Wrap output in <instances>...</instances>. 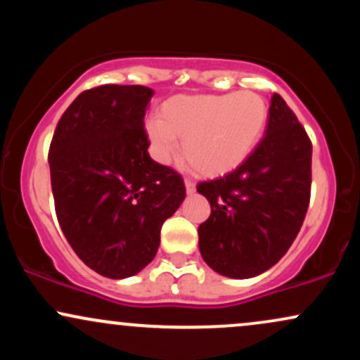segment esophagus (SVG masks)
Segmentation results:
<instances>
[{"label": "esophagus", "instance_id": "obj_1", "mask_svg": "<svg viewBox=\"0 0 360 360\" xmlns=\"http://www.w3.org/2000/svg\"><path fill=\"white\" fill-rule=\"evenodd\" d=\"M184 186H186V193H188V194H193L194 191H196V184H194L191 179H186Z\"/></svg>", "mask_w": 360, "mask_h": 360}]
</instances>
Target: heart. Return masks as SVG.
<instances>
[{"mask_svg":"<svg viewBox=\"0 0 360 360\" xmlns=\"http://www.w3.org/2000/svg\"><path fill=\"white\" fill-rule=\"evenodd\" d=\"M269 123V106L252 91L229 94H177L160 106V117L143 123L150 150L167 162L179 140L198 174L220 177L240 167L259 147Z\"/></svg>","mask_w":360,"mask_h":360,"instance_id":"obj_1","label":"heart"}]
</instances>
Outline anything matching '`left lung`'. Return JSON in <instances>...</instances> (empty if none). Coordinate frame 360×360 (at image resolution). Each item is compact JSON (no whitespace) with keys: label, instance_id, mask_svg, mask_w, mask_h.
I'll list each match as a JSON object with an SVG mask.
<instances>
[{"label":"left lung","instance_id":"obj_1","mask_svg":"<svg viewBox=\"0 0 360 360\" xmlns=\"http://www.w3.org/2000/svg\"><path fill=\"white\" fill-rule=\"evenodd\" d=\"M196 189L212 206L198 235L214 272L247 279L279 262L303 225L311 189V142L279 94H272L266 137L254 154Z\"/></svg>","mask_w":360,"mask_h":360}]
</instances>
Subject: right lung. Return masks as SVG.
Here are the masks:
<instances>
[{"instance_id": "right-lung-1", "label": "right lung", "mask_w": 360, "mask_h": 360, "mask_svg": "<svg viewBox=\"0 0 360 360\" xmlns=\"http://www.w3.org/2000/svg\"><path fill=\"white\" fill-rule=\"evenodd\" d=\"M152 96L146 86L82 91L53 131L57 220L77 257L105 278H130L152 262L162 223L186 196L183 177L147 152L143 118Z\"/></svg>"}]
</instances>
